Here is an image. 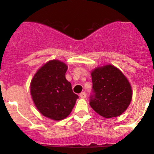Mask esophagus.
<instances>
[{"mask_svg":"<svg viewBox=\"0 0 154 154\" xmlns=\"http://www.w3.org/2000/svg\"><path fill=\"white\" fill-rule=\"evenodd\" d=\"M80 97H81V98H86V93L84 92V91H83V92H81L80 94Z\"/></svg>","mask_w":154,"mask_h":154,"instance_id":"34e87169","label":"esophagus"}]
</instances>
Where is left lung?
Wrapping results in <instances>:
<instances>
[{
	"instance_id": "obj_1",
	"label": "left lung",
	"mask_w": 154,
	"mask_h": 154,
	"mask_svg": "<svg viewBox=\"0 0 154 154\" xmlns=\"http://www.w3.org/2000/svg\"><path fill=\"white\" fill-rule=\"evenodd\" d=\"M91 79V108L106 119L121 116L130 105L133 95L127 77L119 68L106 65L93 70Z\"/></svg>"
}]
</instances>
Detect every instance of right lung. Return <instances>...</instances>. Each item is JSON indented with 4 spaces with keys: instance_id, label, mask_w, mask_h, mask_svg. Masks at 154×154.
Masks as SVG:
<instances>
[{
    "instance_id": "right-lung-1",
    "label": "right lung",
    "mask_w": 154,
    "mask_h": 154,
    "mask_svg": "<svg viewBox=\"0 0 154 154\" xmlns=\"http://www.w3.org/2000/svg\"><path fill=\"white\" fill-rule=\"evenodd\" d=\"M68 66L60 60H51L42 66L30 83V94L37 109L44 116L60 121L71 113L78 95L66 79Z\"/></svg>"
}]
</instances>
